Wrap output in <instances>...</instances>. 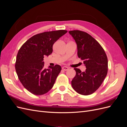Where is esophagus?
<instances>
[{
    "mask_svg": "<svg viewBox=\"0 0 127 127\" xmlns=\"http://www.w3.org/2000/svg\"><path fill=\"white\" fill-rule=\"evenodd\" d=\"M62 69L63 70H64V71H67L69 70V68L66 67V66H64L62 67Z\"/></svg>",
    "mask_w": 127,
    "mask_h": 127,
    "instance_id": "esophagus-1",
    "label": "esophagus"
}]
</instances>
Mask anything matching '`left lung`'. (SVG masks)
<instances>
[{"label": "left lung", "mask_w": 127, "mask_h": 127, "mask_svg": "<svg viewBox=\"0 0 127 127\" xmlns=\"http://www.w3.org/2000/svg\"><path fill=\"white\" fill-rule=\"evenodd\" d=\"M69 33L77 45L78 57L86 68L84 72L74 68L76 74L71 81L72 87L81 95L92 94L101 85L106 76V55L100 44L89 34L79 30L70 31Z\"/></svg>", "instance_id": "8db88e82"}]
</instances>
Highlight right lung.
Segmentation results:
<instances>
[{"label": "right lung", "instance_id": "obj_1", "mask_svg": "<svg viewBox=\"0 0 127 127\" xmlns=\"http://www.w3.org/2000/svg\"><path fill=\"white\" fill-rule=\"evenodd\" d=\"M66 30L45 32L33 36L19 50L15 69L19 80L32 94L41 95L50 90L61 70L60 65L44 68L43 58L52 52V47Z\"/></svg>", "mask_w": 127, "mask_h": 127}]
</instances>
